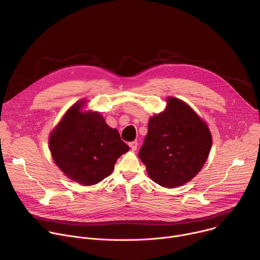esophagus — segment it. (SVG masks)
<instances>
[{
  "label": "esophagus",
  "instance_id": "obj_1",
  "mask_svg": "<svg viewBox=\"0 0 260 260\" xmlns=\"http://www.w3.org/2000/svg\"><path fill=\"white\" fill-rule=\"evenodd\" d=\"M129 146L131 147V149L135 150L137 148V146H138V142L137 141H131V142H129Z\"/></svg>",
  "mask_w": 260,
  "mask_h": 260
}]
</instances>
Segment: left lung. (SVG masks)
<instances>
[{"mask_svg":"<svg viewBox=\"0 0 260 260\" xmlns=\"http://www.w3.org/2000/svg\"><path fill=\"white\" fill-rule=\"evenodd\" d=\"M212 146L206 122L176 97L148 120V131L138 152L150 179L173 188L190 181L203 168Z\"/></svg>","mask_w":260,"mask_h":260,"instance_id":"obj_1","label":"left lung"}]
</instances>
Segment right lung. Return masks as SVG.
I'll return each mask as SVG.
<instances>
[{
    "label": "right lung",
    "instance_id": "add662e5",
    "mask_svg": "<svg viewBox=\"0 0 260 260\" xmlns=\"http://www.w3.org/2000/svg\"><path fill=\"white\" fill-rule=\"evenodd\" d=\"M86 100L71 107L49 136V147L57 167L72 180L93 185L110 176L129 146L117 129L97 112L83 109Z\"/></svg>",
    "mask_w": 260,
    "mask_h": 260
}]
</instances>
